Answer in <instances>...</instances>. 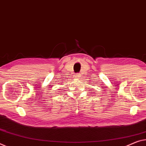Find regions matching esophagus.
<instances>
[{"label": "esophagus", "instance_id": "34e87169", "mask_svg": "<svg viewBox=\"0 0 146 146\" xmlns=\"http://www.w3.org/2000/svg\"><path fill=\"white\" fill-rule=\"evenodd\" d=\"M75 77L76 78H78V79H79V78H80V76L79 74H76L75 75Z\"/></svg>", "mask_w": 146, "mask_h": 146}]
</instances>
